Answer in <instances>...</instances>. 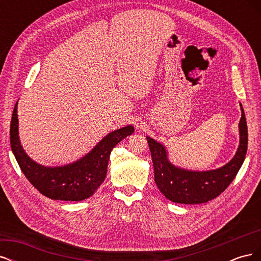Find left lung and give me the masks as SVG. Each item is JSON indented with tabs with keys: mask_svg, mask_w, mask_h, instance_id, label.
<instances>
[{
	"mask_svg": "<svg viewBox=\"0 0 261 261\" xmlns=\"http://www.w3.org/2000/svg\"><path fill=\"white\" fill-rule=\"evenodd\" d=\"M241 109V138L238 152L230 162L218 170L194 172L175 168L169 162L165 148L152 138L147 137L153 163L154 181L165 198L185 204L208 202L223 193L232 183L244 162L248 144L247 123L242 105Z\"/></svg>",
	"mask_w": 261,
	"mask_h": 261,
	"instance_id": "obj_1",
	"label": "left lung"
}]
</instances>
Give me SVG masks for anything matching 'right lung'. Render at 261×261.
I'll use <instances>...</instances> for the list:
<instances>
[{
	"instance_id": "right-lung-1",
	"label": "right lung",
	"mask_w": 261,
	"mask_h": 261,
	"mask_svg": "<svg viewBox=\"0 0 261 261\" xmlns=\"http://www.w3.org/2000/svg\"><path fill=\"white\" fill-rule=\"evenodd\" d=\"M130 125L110 133L92 151L75 163L59 168H45L37 164L25 153L18 138L17 103L11 121V147L23 175L39 192L54 200L81 201L89 198L107 176L112 149L122 139L132 135Z\"/></svg>"
}]
</instances>
